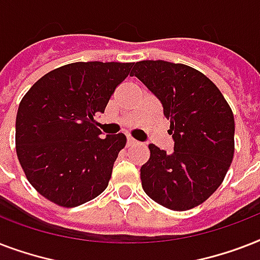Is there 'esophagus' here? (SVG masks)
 Masks as SVG:
<instances>
[{"instance_id":"34e87169","label":"esophagus","mask_w":260,"mask_h":260,"mask_svg":"<svg viewBox=\"0 0 260 260\" xmlns=\"http://www.w3.org/2000/svg\"><path fill=\"white\" fill-rule=\"evenodd\" d=\"M136 144H138V142H136L134 138H129V136L126 138V146L132 147V146H136Z\"/></svg>"}]
</instances>
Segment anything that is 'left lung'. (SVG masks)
<instances>
[{"label":"left lung","instance_id":"obj_1","mask_svg":"<svg viewBox=\"0 0 260 260\" xmlns=\"http://www.w3.org/2000/svg\"><path fill=\"white\" fill-rule=\"evenodd\" d=\"M132 71L160 101L174 140L173 154L148 146L143 190L165 208L191 209L217 190L232 163L234 113L217 86L193 67L142 60Z\"/></svg>","mask_w":260,"mask_h":260}]
</instances>
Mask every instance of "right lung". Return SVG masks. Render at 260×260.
I'll list each match as a JSON object with an SVG mask.
<instances>
[{"mask_svg": "<svg viewBox=\"0 0 260 260\" xmlns=\"http://www.w3.org/2000/svg\"><path fill=\"white\" fill-rule=\"evenodd\" d=\"M134 63L77 62L39 79L20 102L16 152L28 181L43 197L74 208L106 189L124 134L94 125Z\"/></svg>", "mask_w": 260, "mask_h": 260, "instance_id": "1", "label": "right lung"}]
</instances>
